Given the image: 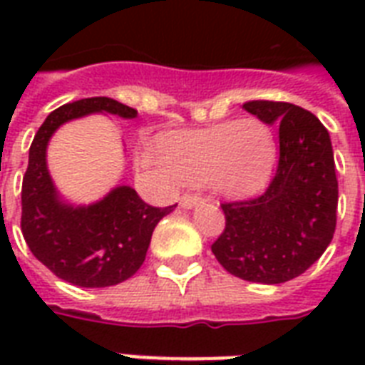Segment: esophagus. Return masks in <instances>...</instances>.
<instances>
[{
    "label": "esophagus",
    "mask_w": 365,
    "mask_h": 365,
    "mask_svg": "<svg viewBox=\"0 0 365 365\" xmlns=\"http://www.w3.org/2000/svg\"><path fill=\"white\" fill-rule=\"evenodd\" d=\"M202 202H205L202 197H199V195H191V193H185L182 197V200H180L182 208H193V206L202 205Z\"/></svg>",
    "instance_id": "obj_1"
}]
</instances>
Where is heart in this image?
<instances>
[{
  "mask_svg": "<svg viewBox=\"0 0 365 365\" xmlns=\"http://www.w3.org/2000/svg\"><path fill=\"white\" fill-rule=\"evenodd\" d=\"M163 159L182 182H208L217 193L248 197L271 180L277 142L257 119L229 121L174 134L163 145Z\"/></svg>",
  "mask_w": 365,
  "mask_h": 365,
  "instance_id": "b5f03b06",
  "label": "heart"
}]
</instances>
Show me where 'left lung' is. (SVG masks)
<instances>
[{
    "mask_svg": "<svg viewBox=\"0 0 365 365\" xmlns=\"http://www.w3.org/2000/svg\"><path fill=\"white\" fill-rule=\"evenodd\" d=\"M242 108L277 125L278 166L265 193L223 202L225 227L212 252L235 277L282 284L303 274L334 239L339 197L334 149L326 126L299 106L252 100Z\"/></svg>",
    "mask_w": 365,
    "mask_h": 365,
    "instance_id": "1",
    "label": "left lung"
}]
</instances>
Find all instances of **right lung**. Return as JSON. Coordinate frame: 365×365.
I'll use <instances>...</instances> for the list:
<instances>
[{
  "label": "right lung",
  "mask_w": 365,
  "mask_h": 365,
  "mask_svg": "<svg viewBox=\"0 0 365 365\" xmlns=\"http://www.w3.org/2000/svg\"><path fill=\"white\" fill-rule=\"evenodd\" d=\"M100 111L125 119L138 115L106 96L60 106L39 126L22 180L20 227L28 248L48 271L81 288H106L130 278L145 259L155 225L176 206L145 205L128 185L115 187L91 206L58 199L45 159L48 140L66 121Z\"/></svg>",
  "instance_id": "add662e5"
}]
</instances>
